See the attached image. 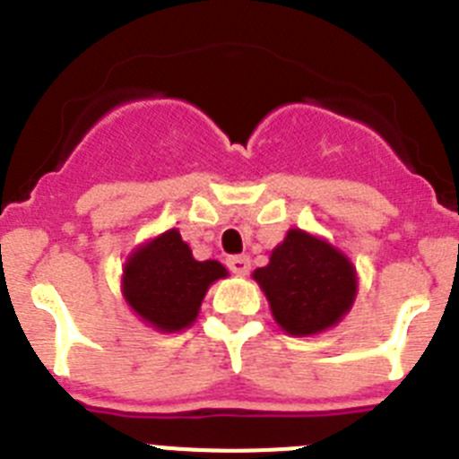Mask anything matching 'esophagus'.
Masks as SVG:
<instances>
[{
	"label": "esophagus",
	"instance_id": "34e87169",
	"mask_svg": "<svg viewBox=\"0 0 459 459\" xmlns=\"http://www.w3.org/2000/svg\"><path fill=\"white\" fill-rule=\"evenodd\" d=\"M227 266L232 273L246 275L250 271V259L246 255H232V257H227Z\"/></svg>",
	"mask_w": 459,
	"mask_h": 459
}]
</instances>
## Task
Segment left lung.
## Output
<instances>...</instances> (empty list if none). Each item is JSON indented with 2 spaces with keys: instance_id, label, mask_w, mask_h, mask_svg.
Returning <instances> with one entry per match:
<instances>
[{
  "instance_id": "1",
  "label": "left lung",
  "mask_w": 459,
  "mask_h": 459,
  "mask_svg": "<svg viewBox=\"0 0 459 459\" xmlns=\"http://www.w3.org/2000/svg\"><path fill=\"white\" fill-rule=\"evenodd\" d=\"M253 275L275 322L291 335H312L338 324L356 296L350 259L301 230H290L269 264Z\"/></svg>"
}]
</instances>
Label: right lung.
Returning <instances> with one entry per match:
<instances>
[{
	"label": "right lung",
	"mask_w": 459,
	"mask_h": 459,
	"mask_svg": "<svg viewBox=\"0 0 459 459\" xmlns=\"http://www.w3.org/2000/svg\"><path fill=\"white\" fill-rule=\"evenodd\" d=\"M225 275L213 259L197 262L181 234L169 230L128 259L124 296L144 322L172 333L195 322L209 285Z\"/></svg>",
	"instance_id": "obj_1"
}]
</instances>
